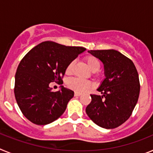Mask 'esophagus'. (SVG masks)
<instances>
[{
	"instance_id": "34e87169",
	"label": "esophagus",
	"mask_w": 153,
	"mask_h": 153,
	"mask_svg": "<svg viewBox=\"0 0 153 153\" xmlns=\"http://www.w3.org/2000/svg\"><path fill=\"white\" fill-rule=\"evenodd\" d=\"M74 95H75L76 97H79V96L82 95V93H77V92H75V93H74Z\"/></svg>"
}]
</instances>
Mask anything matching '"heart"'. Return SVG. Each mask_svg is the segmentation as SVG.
<instances>
[{"instance_id": "1", "label": "heart", "mask_w": 153, "mask_h": 153, "mask_svg": "<svg viewBox=\"0 0 153 153\" xmlns=\"http://www.w3.org/2000/svg\"><path fill=\"white\" fill-rule=\"evenodd\" d=\"M85 61L86 64L93 72H97L98 71L100 67V63L97 57L93 56H87L85 57ZM74 61H71L66 68V74H70L73 71V67H74ZM68 88L70 90H74L77 93H82L88 90L90 87V83L86 80H83L77 78H73L67 81V83Z\"/></svg>"}]
</instances>
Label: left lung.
Returning <instances> with one entry per match:
<instances>
[{
	"label": "left lung",
	"mask_w": 153,
	"mask_h": 153,
	"mask_svg": "<svg viewBox=\"0 0 153 153\" xmlns=\"http://www.w3.org/2000/svg\"><path fill=\"white\" fill-rule=\"evenodd\" d=\"M103 63L105 78L97 89L102 96L90 95L86 113L97 126L114 129L126 121L137 103L139 74L130 59L115 50L89 51Z\"/></svg>",
	"instance_id": "left-lung-1"
}]
</instances>
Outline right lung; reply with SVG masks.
Instances as JSON below:
<instances>
[{
  "label": "right lung",
  "mask_w": 153,
  "mask_h": 153,
  "mask_svg": "<svg viewBox=\"0 0 153 153\" xmlns=\"http://www.w3.org/2000/svg\"><path fill=\"white\" fill-rule=\"evenodd\" d=\"M82 47L42 42L24 56L15 74L14 95L24 116L36 125H47L64 113L74 92L61 86L53 92L52 82L63 84L67 65L84 52Z\"/></svg>",
  "instance_id": "1"
}]
</instances>
